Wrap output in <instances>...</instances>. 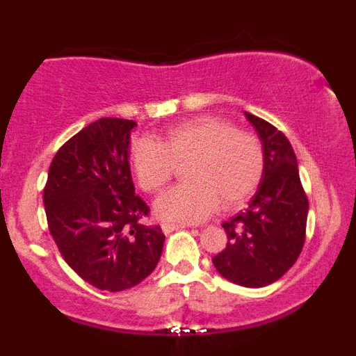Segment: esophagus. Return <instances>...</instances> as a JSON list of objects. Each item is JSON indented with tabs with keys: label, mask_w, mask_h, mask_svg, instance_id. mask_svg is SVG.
<instances>
[{
	"label": "esophagus",
	"mask_w": 356,
	"mask_h": 356,
	"mask_svg": "<svg viewBox=\"0 0 356 356\" xmlns=\"http://www.w3.org/2000/svg\"><path fill=\"white\" fill-rule=\"evenodd\" d=\"M184 227H186V226H182V224H170V222L162 224V231H164V234H170V232L184 229Z\"/></svg>",
	"instance_id": "obj_1"
}]
</instances>
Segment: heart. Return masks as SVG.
I'll use <instances>...</instances> for the list:
<instances>
[{"mask_svg":"<svg viewBox=\"0 0 356 356\" xmlns=\"http://www.w3.org/2000/svg\"><path fill=\"white\" fill-rule=\"evenodd\" d=\"M186 184L155 202L164 220L199 222L219 209H232L252 195L264 170L259 140L219 117H197L165 130L162 140L138 137L130 167L145 192H159L172 179L175 164H186Z\"/></svg>","mask_w":356,"mask_h":356,"instance_id":"heart-1","label":"heart"}]
</instances>
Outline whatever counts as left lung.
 I'll return each instance as SVG.
<instances>
[{"label": "left lung", "mask_w": 356, "mask_h": 356, "mask_svg": "<svg viewBox=\"0 0 356 356\" xmlns=\"http://www.w3.org/2000/svg\"><path fill=\"white\" fill-rule=\"evenodd\" d=\"M244 115L263 144V177L248 209L222 224L227 244L212 263L231 283L263 288L296 263L305 244L309 204L295 150L284 134L252 113Z\"/></svg>", "instance_id": "obj_1"}]
</instances>
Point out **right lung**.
Returning <instances> with one entry per match:
<instances>
[{"label":"right lung","instance_id":"right-lung-1","mask_svg":"<svg viewBox=\"0 0 356 356\" xmlns=\"http://www.w3.org/2000/svg\"><path fill=\"white\" fill-rule=\"evenodd\" d=\"M137 124L100 118L53 157L43 191L48 229L67 264L88 284L124 291L157 266L165 236L142 219L149 206L130 175V134Z\"/></svg>","mask_w":356,"mask_h":356}]
</instances>
